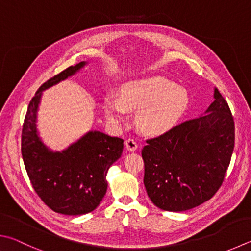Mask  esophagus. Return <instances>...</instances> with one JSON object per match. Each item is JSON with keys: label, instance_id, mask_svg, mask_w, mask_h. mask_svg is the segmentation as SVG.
<instances>
[{"label": "esophagus", "instance_id": "1", "mask_svg": "<svg viewBox=\"0 0 251 251\" xmlns=\"http://www.w3.org/2000/svg\"><path fill=\"white\" fill-rule=\"evenodd\" d=\"M125 146L128 151H135L136 149L138 148V145L136 143V140H134L133 138H128L125 141Z\"/></svg>", "mask_w": 251, "mask_h": 251}]
</instances>
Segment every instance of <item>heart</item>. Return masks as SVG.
Returning <instances> with one entry per match:
<instances>
[{
    "label": "heart",
    "instance_id": "b5f03b06",
    "mask_svg": "<svg viewBox=\"0 0 251 251\" xmlns=\"http://www.w3.org/2000/svg\"><path fill=\"white\" fill-rule=\"evenodd\" d=\"M188 91L162 76L127 82L120 97L108 94L103 110L113 124L125 122L128 111H138L137 125L143 133L161 136L177 125L189 107Z\"/></svg>",
    "mask_w": 251,
    "mask_h": 251
}]
</instances>
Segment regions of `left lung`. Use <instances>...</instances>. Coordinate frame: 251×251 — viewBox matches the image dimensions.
<instances>
[{
    "label": "left lung",
    "mask_w": 251,
    "mask_h": 251,
    "mask_svg": "<svg viewBox=\"0 0 251 251\" xmlns=\"http://www.w3.org/2000/svg\"><path fill=\"white\" fill-rule=\"evenodd\" d=\"M205 115L147 140L144 184L157 207L183 212L213 198L224 181L235 145L229 106L216 88Z\"/></svg>",
    "instance_id": "1"
}]
</instances>
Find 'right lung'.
<instances>
[{
	"label": "right lung",
	"mask_w": 251,
	"mask_h": 251,
	"mask_svg": "<svg viewBox=\"0 0 251 251\" xmlns=\"http://www.w3.org/2000/svg\"><path fill=\"white\" fill-rule=\"evenodd\" d=\"M86 62L71 66L40 86L29 102L22 130V156L35 192L49 208L65 215L94 211L107 190L106 175L121 158L124 140L91 130L62 151H52L38 136L43 91L74 75Z\"/></svg>",
	"instance_id": "add662e5"
}]
</instances>
